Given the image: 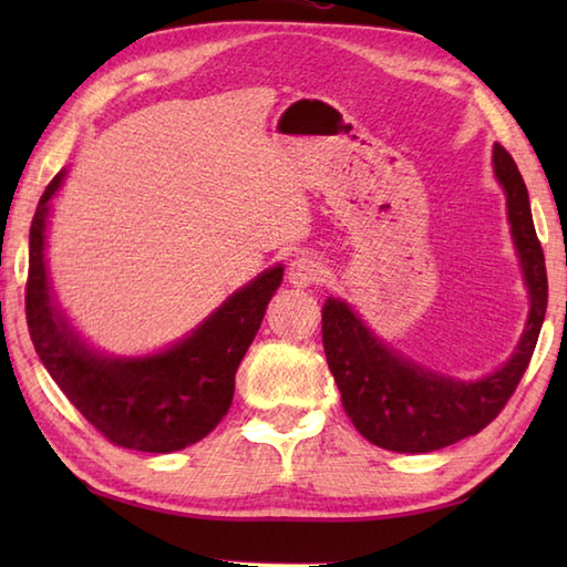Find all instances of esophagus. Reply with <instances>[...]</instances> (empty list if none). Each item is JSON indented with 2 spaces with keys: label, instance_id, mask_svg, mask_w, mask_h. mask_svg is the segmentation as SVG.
<instances>
[{
  "label": "esophagus",
  "instance_id": "esophagus-1",
  "mask_svg": "<svg viewBox=\"0 0 567 567\" xmlns=\"http://www.w3.org/2000/svg\"><path fill=\"white\" fill-rule=\"evenodd\" d=\"M287 280L295 287L319 285L323 280V265L311 256H299L290 262V268H287Z\"/></svg>",
  "mask_w": 567,
  "mask_h": 567
}]
</instances>
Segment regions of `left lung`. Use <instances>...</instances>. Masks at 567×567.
Instances as JSON below:
<instances>
[{
    "mask_svg": "<svg viewBox=\"0 0 567 567\" xmlns=\"http://www.w3.org/2000/svg\"><path fill=\"white\" fill-rule=\"evenodd\" d=\"M495 173L507 192L509 224L532 295V315L516 353L485 380H449L394 355L343 302L321 311L323 351L339 384L348 419L380 449L429 453L483 431L509 402L532 363L548 307L546 258L536 236L524 177L514 158L495 146Z\"/></svg>",
    "mask_w": 567,
    "mask_h": 567,
    "instance_id": "1",
    "label": "left lung"
}]
</instances>
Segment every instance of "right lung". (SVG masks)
Returning <instances> with one entry per match:
<instances>
[{"label":"right lung","mask_w":567,"mask_h":567,"mask_svg":"<svg viewBox=\"0 0 567 567\" xmlns=\"http://www.w3.org/2000/svg\"><path fill=\"white\" fill-rule=\"evenodd\" d=\"M58 173L35 207L29 236L27 323L35 353L78 412L122 449L173 453L202 441L226 416L236 370L256 339L282 268L238 290L202 327L171 351L138 360H106L87 351L48 292L43 240Z\"/></svg>","instance_id":"right-lung-1"}]
</instances>
